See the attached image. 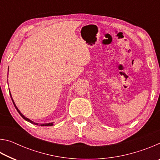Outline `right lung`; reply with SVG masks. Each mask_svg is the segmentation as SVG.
<instances>
[{"instance_id": "1", "label": "right lung", "mask_w": 160, "mask_h": 160, "mask_svg": "<svg viewBox=\"0 0 160 160\" xmlns=\"http://www.w3.org/2000/svg\"><path fill=\"white\" fill-rule=\"evenodd\" d=\"M10 95H11V94H10ZM11 99H12V101L13 104H14V106H15V109H17L18 112L19 113H20V116H22V117L24 119H25V120L29 121V122H30V123H32V124H34V125H39V123H35V122H34V121H31V120H29V118H26L25 116H24V115L22 114V113L20 112V111H19V109H18L17 107H16V105H15V102H13V99H12V97H11ZM39 126H53V123H40Z\"/></svg>"}]
</instances>
